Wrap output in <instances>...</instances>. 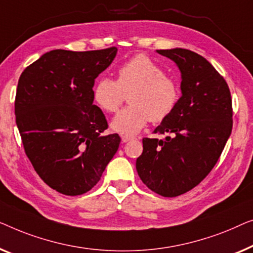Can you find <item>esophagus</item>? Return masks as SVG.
Segmentation results:
<instances>
[{
    "label": "esophagus",
    "instance_id": "obj_1",
    "mask_svg": "<svg viewBox=\"0 0 253 253\" xmlns=\"http://www.w3.org/2000/svg\"><path fill=\"white\" fill-rule=\"evenodd\" d=\"M122 140H123V142H128L130 140H134V137L128 136V135H122Z\"/></svg>",
    "mask_w": 253,
    "mask_h": 253
}]
</instances>
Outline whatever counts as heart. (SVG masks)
<instances>
[{
  "instance_id": "obj_1",
  "label": "heart",
  "mask_w": 253,
  "mask_h": 253,
  "mask_svg": "<svg viewBox=\"0 0 253 253\" xmlns=\"http://www.w3.org/2000/svg\"><path fill=\"white\" fill-rule=\"evenodd\" d=\"M129 106L113 118V130L134 135L147 124L162 123L169 118L180 99V87L165 70L145 55H136L118 69V79L102 77L95 84V102L106 112H116L126 95Z\"/></svg>"
}]
</instances>
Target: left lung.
<instances>
[{"instance_id": "1", "label": "left lung", "mask_w": 253, "mask_h": 253, "mask_svg": "<svg viewBox=\"0 0 253 253\" xmlns=\"http://www.w3.org/2000/svg\"><path fill=\"white\" fill-rule=\"evenodd\" d=\"M181 72L176 108L154 133L144 137L136 170L149 189L176 197L193 189L218 162L233 128L232 96L226 80L204 57L188 49L157 50Z\"/></svg>"}]
</instances>
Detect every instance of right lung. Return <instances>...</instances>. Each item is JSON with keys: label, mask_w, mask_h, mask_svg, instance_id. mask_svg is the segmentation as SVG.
Wrapping results in <instances>:
<instances>
[{"label": "right lung", "mask_w": 253, "mask_h": 253, "mask_svg": "<svg viewBox=\"0 0 253 253\" xmlns=\"http://www.w3.org/2000/svg\"><path fill=\"white\" fill-rule=\"evenodd\" d=\"M116 47L56 49L21 73L15 115L25 154L39 176L67 196L89 191L118 150V134L94 105L95 79L115 59Z\"/></svg>", "instance_id": "obj_1"}]
</instances>
